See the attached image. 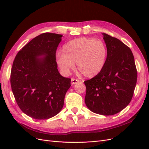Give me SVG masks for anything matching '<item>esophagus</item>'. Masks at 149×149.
I'll list each match as a JSON object with an SVG mask.
<instances>
[{
  "label": "esophagus",
  "instance_id": "34e87169",
  "mask_svg": "<svg viewBox=\"0 0 149 149\" xmlns=\"http://www.w3.org/2000/svg\"><path fill=\"white\" fill-rule=\"evenodd\" d=\"M71 81V84H75L76 83H78L79 81L78 79H75L74 78H72Z\"/></svg>",
  "mask_w": 149,
  "mask_h": 149
}]
</instances>
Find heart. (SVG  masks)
<instances>
[{"instance_id":"obj_1","label":"heart","mask_w":149,"mask_h":149,"mask_svg":"<svg viewBox=\"0 0 149 149\" xmlns=\"http://www.w3.org/2000/svg\"><path fill=\"white\" fill-rule=\"evenodd\" d=\"M62 51L56 55L57 65L62 73L70 74L76 63L79 71L88 78H93L101 73L108 53L106 44L101 40L86 37L68 42Z\"/></svg>"}]
</instances>
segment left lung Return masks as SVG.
I'll return each instance as SVG.
<instances>
[{"instance_id":"obj_1","label":"left lung","mask_w":149,"mask_h":149,"mask_svg":"<svg viewBox=\"0 0 149 149\" xmlns=\"http://www.w3.org/2000/svg\"><path fill=\"white\" fill-rule=\"evenodd\" d=\"M107 48L106 65L100 74L84 82L85 103L96 114L118 113L131 101L137 83V70L132 51L118 38L102 33Z\"/></svg>"}]
</instances>
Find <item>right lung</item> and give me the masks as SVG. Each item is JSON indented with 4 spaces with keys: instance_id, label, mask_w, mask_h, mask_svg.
I'll use <instances>...</instances> for the list:
<instances>
[{
    "instance_id": "1",
    "label": "right lung",
    "mask_w": 149,
    "mask_h": 149,
    "mask_svg": "<svg viewBox=\"0 0 149 149\" xmlns=\"http://www.w3.org/2000/svg\"><path fill=\"white\" fill-rule=\"evenodd\" d=\"M62 35L44 33L19 52L10 74L12 90L22 111L35 119H48L64 105L71 79L57 68L56 51Z\"/></svg>"
}]
</instances>
